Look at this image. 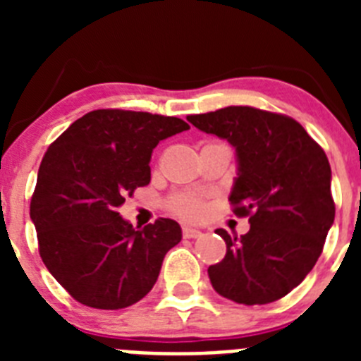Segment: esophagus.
I'll use <instances>...</instances> for the list:
<instances>
[{
  "mask_svg": "<svg viewBox=\"0 0 361 361\" xmlns=\"http://www.w3.org/2000/svg\"><path fill=\"white\" fill-rule=\"evenodd\" d=\"M202 233H200V229L197 228H191V226H184L183 228V237L184 238H197L200 237Z\"/></svg>",
  "mask_w": 361,
  "mask_h": 361,
  "instance_id": "obj_1",
  "label": "esophagus"
}]
</instances>
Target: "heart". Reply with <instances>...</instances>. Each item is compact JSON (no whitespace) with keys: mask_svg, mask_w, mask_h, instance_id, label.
Masks as SVG:
<instances>
[{"mask_svg":"<svg viewBox=\"0 0 361 361\" xmlns=\"http://www.w3.org/2000/svg\"><path fill=\"white\" fill-rule=\"evenodd\" d=\"M170 209L184 219H197L202 213V202L195 195H175L170 200Z\"/></svg>","mask_w":361,"mask_h":361,"instance_id":"obj_1","label":"heart"}]
</instances>
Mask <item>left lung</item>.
<instances>
[{
  "instance_id": "1",
  "label": "left lung",
  "mask_w": 361,
  "mask_h": 361,
  "mask_svg": "<svg viewBox=\"0 0 361 361\" xmlns=\"http://www.w3.org/2000/svg\"><path fill=\"white\" fill-rule=\"evenodd\" d=\"M188 121L235 148L229 202L251 224L240 238L216 229L228 250L208 267L213 289L244 305L282 298L314 267L334 222L327 155L302 124L280 114L228 106Z\"/></svg>"
}]
</instances>
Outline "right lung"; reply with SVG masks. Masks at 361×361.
Segmentation results:
<instances>
[{
  "label": "right lung",
  "instance_id": "obj_1",
  "mask_svg": "<svg viewBox=\"0 0 361 361\" xmlns=\"http://www.w3.org/2000/svg\"><path fill=\"white\" fill-rule=\"evenodd\" d=\"M184 130L190 126L178 117L94 110L47 149L30 219L44 266L78 302L114 311L155 286L183 229L171 219L133 228L117 209L149 184L153 148Z\"/></svg>",
  "mask_w": 361,
  "mask_h": 361
}]
</instances>
